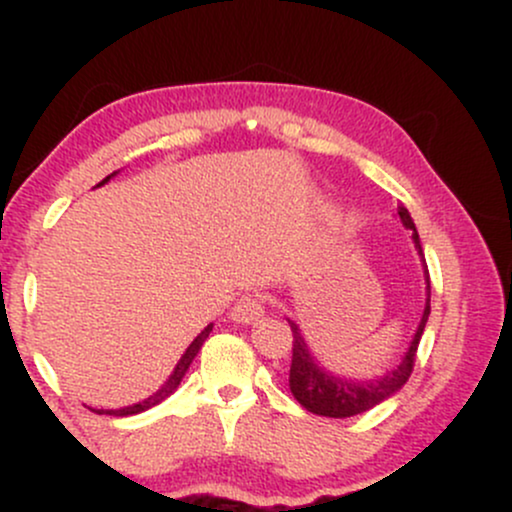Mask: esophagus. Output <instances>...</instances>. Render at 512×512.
<instances>
[{"mask_svg": "<svg viewBox=\"0 0 512 512\" xmlns=\"http://www.w3.org/2000/svg\"><path fill=\"white\" fill-rule=\"evenodd\" d=\"M264 315V301L260 296H252V293H245V296H240L236 305H233L231 310V317L236 322H255L260 320V317Z\"/></svg>", "mask_w": 512, "mask_h": 512, "instance_id": "34e87169", "label": "esophagus"}]
</instances>
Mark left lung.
<instances>
[{"instance_id": "left-lung-1", "label": "left lung", "mask_w": 512, "mask_h": 512, "mask_svg": "<svg viewBox=\"0 0 512 512\" xmlns=\"http://www.w3.org/2000/svg\"><path fill=\"white\" fill-rule=\"evenodd\" d=\"M399 219H402L404 226L411 231V238H414L416 248L421 250L419 243V233H416L414 221H411L409 211L404 207H399ZM426 310L424 317H421L419 330L414 334V342H411L407 356L402 358V363L387 373L385 378L375 380V383H354V380H339L332 378L330 373H325L310 356L308 346H305V339L301 337V330L291 322V334H293V346H291V370H289V387L291 395L296 397V402L305 407L313 414L320 416H330V419H346V416H356L363 414V411L373 409L375 404H380L383 399H387L409 380L411 370H414L416 363V351H419V342L421 334H424L426 320L431 315V279H428V269H426Z\"/></svg>"}]
</instances>
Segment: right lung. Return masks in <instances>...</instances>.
Listing matches in <instances>:
<instances>
[{
	"label": "right lung",
	"instance_id": "right-lung-1",
	"mask_svg": "<svg viewBox=\"0 0 512 512\" xmlns=\"http://www.w3.org/2000/svg\"><path fill=\"white\" fill-rule=\"evenodd\" d=\"M105 180H110V175H108V178H105ZM105 180H103V182H105ZM103 182H101V185H103ZM209 332H211V325H209V327H204V332L199 334V337L195 339V342H192L190 346H187L185 356L180 358V363H178V366H175L173 375H170V378H168V383L163 385L161 390L156 392V395H151L149 399H144V402H139V404H132V407H125V409H101V411H98V414H108V416H129V414H139V411H146V409L156 407L158 402H163V399H166L168 395H173V392H175V387L180 385L182 375H185V370L190 368L192 358L197 356V351L202 349L204 339L209 337Z\"/></svg>",
	"mask_w": 512,
	"mask_h": 512
}]
</instances>
